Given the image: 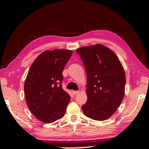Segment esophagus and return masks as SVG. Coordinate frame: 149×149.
<instances>
[{
    "label": "esophagus",
    "mask_w": 149,
    "mask_h": 149,
    "mask_svg": "<svg viewBox=\"0 0 149 149\" xmlns=\"http://www.w3.org/2000/svg\"><path fill=\"white\" fill-rule=\"evenodd\" d=\"M72 93L73 95H77V93H79V91H72Z\"/></svg>",
    "instance_id": "esophagus-1"
}]
</instances>
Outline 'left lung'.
Masks as SVG:
<instances>
[{"instance_id": "left-lung-1", "label": "left lung", "mask_w": 149, "mask_h": 149, "mask_svg": "<svg viewBox=\"0 0 149 149\" xmlns=\"http://www.w3.org/2000/svg\"><path fill=\"white\" fill-rule=\"evenodd\" d=\"M87 77V102L82 106L87 117L104 121L117 111L125 94V74L115 53L100 44L76 50Z\"/></svg>"}]
</instances>
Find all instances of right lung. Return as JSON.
Segmentation results:
<instances>
[{"instance_id":"right-lung-1","label":"right lung","mask_w":149,"mask_h":149,"mask_svg":"<svg viewBox=\"0 0 149 149\" xmlns=\"http://www.w3.org/2000/svg\"><path fill=\"white\" fill-rule=\"evenodd\" d=\"M72 54L70 50L45 51L30 66L24 83L26 100L40 121L53 123L64 117L70 96L62 89V72Z\"/></svg>"}]
</instances>
